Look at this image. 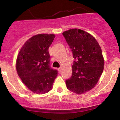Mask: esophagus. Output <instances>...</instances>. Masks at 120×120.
Segmentation results:
<instances>
[{"instance_id":"1","label":"esophagus","mask_w":120,"mask_h":120,"mask_svg":"<svg viewBox=\"0 0 120 120\" xmlns=\"http://www.w3.org/2000/svg\"><path fill=\"white\" fill-rule=\"evenodd\" d=\"M58 70H59V72H60V71H61V68H58Z\"/></svg>"}]
</instances>
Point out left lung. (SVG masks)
Segmentation results:
<instances>
[{"instance_id": "obj_1", "label": "left lung", "mask_w": 120, "mask_h": 120, "mask_svg": "<svg viewBox=\"0 0 120 120\" xmlns=\"http://www.w3.org/2000/svg\"><path fill=\"white\" fill-rule=\"evenodd\" d=\"M63 35L76 60L71 78L65 81L67 89L77 94L87 93L96 86L104 69L101 47L91 34L83 30L69 29Z\"/></svg>"}]
</instances>
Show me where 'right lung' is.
Wrapping results in <instances>:
<instances>
[{"label": "right lung", "mask_w": 120, "mask_h": 120, "mask_svg": "<svg viewBox=\"0 0 120 120\" xmlns=\"http://www.w3.org/2000/svg\"><path fill=\"white\" fill-rule=\"evenodd\" d=\"M54 34H39L26 41L16 59V68L21 81L34 94H43L52 89L57 71L49 67V48Z\"/></svg>", "instance_id": "right-lung-1"}]
</instances>
